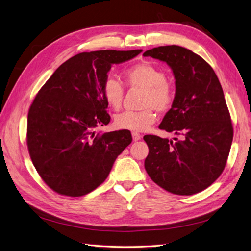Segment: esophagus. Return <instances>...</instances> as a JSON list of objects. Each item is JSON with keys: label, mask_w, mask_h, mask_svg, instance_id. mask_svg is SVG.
<instances>
[{"label": "esophagus", "mask_w": 251, "mask_h": 251, "mask_svg": "<svg viewBox=\"0 0 251 251\" xmlns=\"http://www.w3.org/2000/svg\"><path fill=\"white\" fill-rule=\"evenodd\" d=\"M141 134L140 133H137V132H132V138H133V141L134 142H137V141H140L141 140Z\"/></svg>", "instance_id": "esophagus-1"}]
</instances>
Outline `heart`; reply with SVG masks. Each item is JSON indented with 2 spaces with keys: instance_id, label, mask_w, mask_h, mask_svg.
I'll list each match as a JSON object with an SVG mask.
<instances>
[{
  "instance_id": "heart-1",
  "label": "heart",
  "mask_w": 251,
  "mask_h": 251,
  "mask_svg": "<svg viewBox=\"0 0 251 251\" xmlns=\"http://www.w3.org/2000/svg\"><path fill=\"white\" fill-rule=\"evenodd\" d=\"M126 86L144 90L142 110H126L115 117L116 129L129 131H146L155 121V114L165 113L175 100L174 89L166 80V74L158 66L149 62H141L130 66L124 72ZM102 96L108 106L117 110L121 106L125 96L122 83L113 76H107L102 83Z\"/></svg>"
}]
</instances>
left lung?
<instances>
[{"label": "left lung", "mask_w": 251, "mask_h": 251, "mask_svg": "<svg viewBox=\"0 0 251 251\" xmlns=\"http://www.w3.org/2000/svg\"><path fill=\"white\" fill-rule=\"evenodd\" d=\"M169 64L175 77L172 108L159 129L174 141L145 135L149 152L145 169L164 190L179 196L203 191L224 172L233 140V126L224 91L214 70L191 50L160 46L145 51Z\"/></svg>", "instance_id": "left-lung-1"}]
</instances>
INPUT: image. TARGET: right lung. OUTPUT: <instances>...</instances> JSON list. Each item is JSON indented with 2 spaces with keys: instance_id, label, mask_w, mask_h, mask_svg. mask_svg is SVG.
Here are the masks:
<instances>
[{
  "instance_id": "obj_1",
  "label": "right lung",
  "mask_w": 251,
  "mask_h": 251,
  "mask_svg": "<svg viewBox=\"0 0 251 251\" xmlns=\"http://www.w3.org/2000/svg\"><path fill=\"white\" fill-rule=\"evenodd\" d=\"M141 52L78 53L61 64L36 94L27 114V149L37 173L54 192L73 198L90 193L131 144L129 130L103 134L96 130L110 121L101 88L111 64Z\"/></svg>"
}]
</instances>
